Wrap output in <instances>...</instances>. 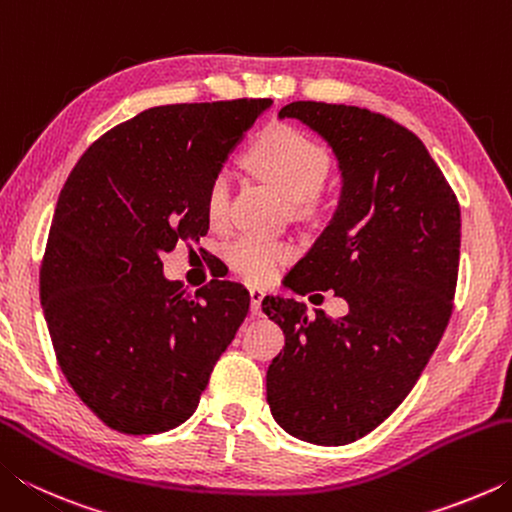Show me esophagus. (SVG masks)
Here are the masks:
<instances>
[{
  "instance_id": "esophagus-1",
  "label": "esophagus",
  "mask_w": 512,
  "mask_h": 512,
  "mask_svg": "<svg viewBox=\"0 0 512 512\" xmlns=\"http://www.w3.org/2000/svg\"><path fill=\"white\" fill-rule=\"evenodd\" d=\"M266 293L262 289H250V311L253 316H262V300Z\"/></svg>"
}]
</instances>
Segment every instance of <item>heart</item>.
Returning <instances> with one entry per match:
<instances>
[{
  "instance_id": "obj_1",
  "label": "heart",
  "mask_w": 512,
  "mask_h": 512,
  "mask_svg": "<svg viewBox=\"0 0 512 512\" xmlns=\"http://www.w3.org/2000/svg\"><path fill=\"white\" fill-rule=\"evenodd\" d=\"M248 167L293 203H314L329 171V155L323 144L287 124H273L257 137L246 153ZM230 183L216 173L205 196V212L212 223H221L228 212ZM293 250L282 241L241 237L230 246V262L250 282H271Z\"/></svg>"
}]
</instances>
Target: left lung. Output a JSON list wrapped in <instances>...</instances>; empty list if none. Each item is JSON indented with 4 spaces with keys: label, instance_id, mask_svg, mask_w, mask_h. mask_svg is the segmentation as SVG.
Wrapping results in <instances>:
<instances>
[{
    "label": "left lung",
    "instance_id": "8db88e82",
    "mask_svg": "<svg viewBox=\"0 0 512 512\" xmlns=\"http://www.w3.org/2000/svg\"><path fill=\"white\" fill-rule=\"evenodd\" d=\"M298 119L332 146L339 207L287 287L332 289L350 311L307 316L296 298L266 296L284 332L266 372L280 427L314 445H348L379 427L422 375L443 339L461 257V207L438 164L409 128L379 112L293 101Z\"/></svg>",
    "mask_w": 512,
    "mask_h": 512
}]
</instances>
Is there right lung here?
Instances as JSON below:
<instances>
[{"mask_svg":"<svg viewBox=\"0 0 512 512\" xmlns=\"http://www.w3.org/2000/svg\"><path fill=\"white\" fill-rule=\"evenodd\" d=\"M271 99L176 103L99 137L58 196L40 302L60 370L110 429L146 436L183 424L250 307L237 282L198 291L162 255L210 230L205 196Z\"/></svg>","mask_w":512,"mask_h":512,"instance_id":"right-lung-1","label":"right lung"}]
</instances>
